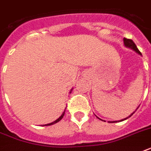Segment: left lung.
I'll return each instance as SVG.
<instances>
[{"label":"left lung","instance_id":"8db88e82","mask_svg":"<svg viewBox=\"0 0 151 151\" xmlns=\"http://www.w3.org/2000/svg\"><path fill=\"white\" fill-rule=\"evenodd\" d=\"M123 40H124V46H125V47H127V48H131V49H132V50L135 51V52H137L138 54L141 55V52H139V51L138 48L136 47V44L134 43L132 40H131V39H127V38H124V39H123ZM134 113H135V111H134V112L132 113V114L129 115V117H127L126 118H124V119L121 120V121H118V122H122V121H124V120L128 119L129 117H130L132 116V115ZM98 118H99V117H98ZM99 119H100V118H99ZM113 122V123H114V122H117V121H115V122Z\"/></svg>","mask_w":151,"mask_h":151}]
</instances>
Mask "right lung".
I'll list each match as a JSON object with an SVG mask.
<instances>
[{
  "instance_id": "add662e5",
  "label": "right lung",
  "mask_w": 151,
  "mask_h": 151,
  "mask_svg": "<svg viewBox=\"0 0 151 151\" xmlns=\"http://www.w3.org/2000/svg\"><path fill=\"white\" fill-rule=\"evenodd\" d=\"M71 91H72V89H71ZM71 91H70V93H71ZM65 111H66V110H64L63 113V114H62V115H61V116H60V117H59V118H58V119H57V120H55V122H52V123H49V124H44L43 126H47V125H52V124H55V123H57V122H59V121H60V120H61L62 118H63V117L64 114H65Z\"/></svg>"
}]
</instances>
